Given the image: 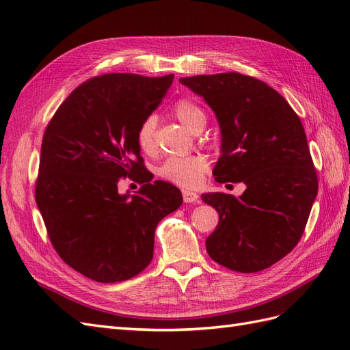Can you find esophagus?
<instances>
[{
  "label": "esophagus",
  "instance_id": "obj_1",
  "mask_svg": "<svg viewBox=\"0 0 350 350\" xmlns=\"http://www.w3.org/2000/svg\"><path fill=\"white\" fill-rule=\"evenodd\" d=\"M182 193H183V201H185L186 204H200V202H201L200 196H198V193H196V192L186 191V189H185Z\"/></svg>",
  "mask_w": 350,
  "mask_h": 350
}]
</instances>
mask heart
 Wrapping results in <instances>:
<instances>
[{
    "label": "heart",
    "mask_w": 350,
    "mask_h": 350,
    "mask_svg": "<svg viewBox=\"0 0 350 350\" xmlns=\"http://www.w3.org/2000/svg\"><path fill=\"white\" fill-rule=\"evenodd\" d=\"M172 112L192 133L204 127L205 115L201 107L195 102L189 100V98H180V100H177L172 107ZM155 127L157 121L154 116H148L139 125L136 131V142L143 154L149 155L155 150ZM207 170L208 159L201 154H193L187 157L167 158L158 167L157 173L161 178L177 186L195 187L200 185L204 174L207 173Z\"/></svg>",
    "instance_id": "obj_1"
}]
</instances>
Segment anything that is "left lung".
<instances>
[{
	"label": "left lung",
	"mask_w": 350,
	"mask_h": 350,
	"mask_svg": "<svg viewBox=\"0 0 350 350\" xmlns=\"http://www.w3.org/2000/svg\"><path fill=\"white\" fill-rule=\"evenodd\" d=\"M217 116L221 155L213 174L219 183L243 182L234 195L204 193L219 213L205 241L214 262L253 273L280 262L297 245L318 193L306 134L285 98L260 79L238 72L178 79Z\"/></svg>",
	"instance_id": "left-lung-1"
}]
</instances>
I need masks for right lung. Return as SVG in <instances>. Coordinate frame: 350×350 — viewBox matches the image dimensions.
I'll use <instances>...</instances> for the list:
<instances>
[{"mask_svg": "<svg viewBox=\"0 0 350 350\" xmlns=\"http://www.w3.org/2000/svg\"><path fill=\"white\" fill-rule=\"evenodd\" d=\"M174 75L106 74L77 87L44 131L35 201L62 260L97 282H120L145 271L155 229L180 207L182 192L148 176L136 142ZM144 183L121 196V178Z\"/></svg>", "mask_w": 350, "mask_h": 350, "instance_id": "obj_1", "label": "right lung"}]
</instances>
